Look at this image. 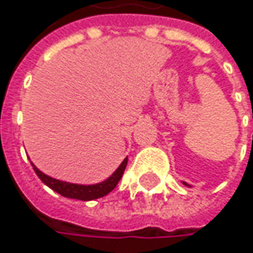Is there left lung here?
Here are the masks:
<instances>
[{
	"instance_id": "obj_1",
	"label": "left lung",
	"mask_w": 253,
	"mask_h": 253,
	"mask_svg": "<svg viewBox=\"0 0 253 253\" xmlns=\"http://www.w3.org/2000/svg\"><path fill=\"white\" fill-rule=\"evenodd\" d=\"M182 184H184V185H187V187H191V185H190V184H187V182L182 181Z\"/></svg>"
}]
</instances>
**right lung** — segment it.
Masks as SVG:
<instances>
[{
    "label": "right lung",
    "mask_w": 253,
    "mask_h": 253,
    "mask_svg": "<svg viewBox=\"0 0 253 253\" xmlns=\"http://www.w3.org/2000/svg\"><path fill=\"white\" fill-rule=\"evenodd\" d=\"M31 164L34 167V171L37 172V175L41 178V181L43 182L45 185H48L50 190L61 194L62 197L81 200V201H92V200L102 198V197H105L109 192L115 190L117 182L120 181V178H122V175L125 172V169L127 166V157L122 161V164L117 167V170L109 178H106L105 181L97 182V184H89V185L73 184V182L61 181V180L52 178L49 175H46L45 172H42L39 169H37L34 166V163H31Z\"/></svg>",
    "instance_id": "obj_1"
}]
</instances>
